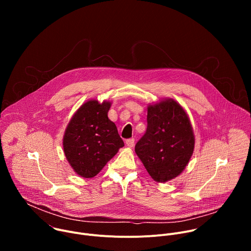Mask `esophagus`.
I'll use <instances>...</instances> for the list:
<instances>
[{"label":"esophagus","mask_w":251,"mask_h":251,"mask_svg":"<svg viewBox=\"0 0 251 251\" xmlns=\"http://www.w3.org/2000/svg\"><path fill=\"white\" fill-rule=\"evenodd\" d=\"M134 139L131 138V139H127L126 140V145L129 147V148H132L134 146Z\"/></svg>","instance_id":"obj_1"}]
</instances>
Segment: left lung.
<instances>
[{
	"label": "left lung",
	"instance_id": "1",
	"mask_svg": "<svg viewBox=\"0 0 251 251\" xmlns=\"http://www.w3.org/2000/svg\"><path fill=\"white\" fill-rule=\"evenodd\" d=\"M147 130L135 152L157 183L173 180L185 170L195 148V135L186 110L173 98L149 104Z\"/></svg>",
	"mask_w": 251,
	"mask_h": 251
}]
</instances>
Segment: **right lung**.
I'll return each instance as SVG.
<instances>
[{"label":"right lung","mask_w":251,"mask_h":251,"mask_svg":"<svg viewBox=\"0 0 251 251\" xmlns=\"http://www.w3.org/2000/svg\"><path fill=\"white\" fill-rule=\"evenodd\" d=\"M110 107V101L88 100L65 129L62 141L65 158L82 177L95 176L124 146L116 125L108 118Z\"/></svg>","instance_id":"right-lung-1"}]
</instances>
